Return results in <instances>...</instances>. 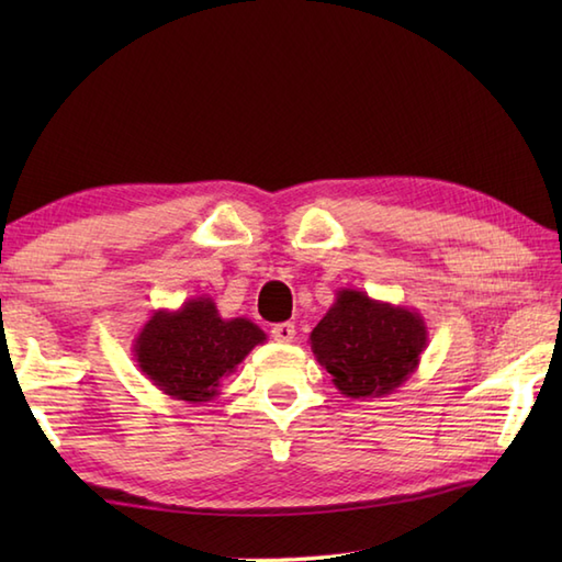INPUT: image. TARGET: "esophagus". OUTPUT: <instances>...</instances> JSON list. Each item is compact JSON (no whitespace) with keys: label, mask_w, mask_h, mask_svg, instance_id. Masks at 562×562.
<instances>
[{"label":"esophagus","mask_w":562,"mask_h":562,"mask_svg":"<svg viewBox=\"0 0 562 562\" xmlns=\"http://www.w3.org/2000/svg\"><path fill=\"white\" fill-rule=\"evenodd\" d=\"M296 336V328L294 324H278L272 326V338L278 342H292Z\"/></svg>","instance_id":"34e87169"}]
</instances>
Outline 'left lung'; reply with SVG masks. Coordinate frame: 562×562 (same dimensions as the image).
Instances as JSON below:
<instances>
[{
    "label": "left lung",
    "mask_w": 562,
    "mask_h": 562,
    "mask_svg": "<svg viewBox=\"0 0 562 562\" xmlns=\"http://www.w3.org/2000/svg\"><path fill=\"white\" fill-rule=\"evenodd\" d=\"M308 342L342 396L384 398L415 374L427 348V326L415 308L345 288Z\"/></svg>",
    "instance_id": "left-lung-1"
}]
</instances>
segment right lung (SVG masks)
Masks as SVG:
<instances>
[{
    "label": "right lung",
    "instance_id": "1",
    "mask_svg": "<svg viewBox=\"0 0 562 562\" xmlns=\"http://www.w3.org/2000/svg\"><path fill=\"white\" fill-rule=\"evenodd\" d=\"M268 336L254 321L222 318L212 296L157 308L133 340L139 372L176 401L202 405L220 396L222 379Z\"/></svg>",
    "mask_w": 562,
    "mask_h": 562
}]
</instances>
